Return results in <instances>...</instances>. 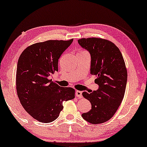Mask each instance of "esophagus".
I'll list each match as a JSON object with an SVG mask.
<instances>
[{"instance_id":"esophagus-1","label":"esophagus","mask_w":147,"mask_h":147,"mask_svg":"<svg viewBox=\"0 0 147 147\" xmlns=\"http://www.w3.org/2000/svg\"><path fill=\"white\" fill-rule=\"evenodd\" d=\"M76 95L77 96H78L79 98H82V91L77 90L76 92Z\"/></svg>"}]
</instances>
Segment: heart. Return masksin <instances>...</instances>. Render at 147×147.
Instances as JSON below:
<instances>
[{
  "mask_svg": "<svg viewBox=\"0 0 147 147\" xmlns=\"http://www.w3.org/2000/svg\"><path fill=\"white\" fill-rule=\"evenodd\" d=\"M86 51H81H81H79V53H81V52H85Z\"/></svg>",
  "mask_w": 147,
  "mask_h": 147,
  "instance_id": "b5f03b06",
  "label": "heart"
}]
</instances>
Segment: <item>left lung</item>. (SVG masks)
Here are the masks:
<instances>
[{
	"mask_svg": "<svg viewBox=\"0 0 147 147\" xmlns=\"http://www.w3.org/2000/svg\"><path fill=\"white\" fill-rule=\"evenodd\" d=\"M78 43L91 55L90 74L96 79L98 89L83 97L90 102L91 109L82 115L88 122L99 124L111 118L125 94L127 71L119 49L111 41L99 38H81Z\"/></svg>",
	"mask_w": 147,
	"mask_h": 147,
	"instance_id": "1",
	"label": "left lung"
}]
</instances>
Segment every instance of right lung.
Returning a JSON list of instances; mask_svg holds the SVG:
<instances>
[{
	"mask_svg": "<svg viewBox=\"0 0 147 147\" xmlns=\"http://www.w3.org/2000/svg\"><path fill=\"white\" fill-rule=\"evenodd\" d=\"M48 40L29 46L22 52L16 68V86L24 109L42 123L59 117L63 101L75 98L72 88H62L50 79L58 71V60L73 41Z\"/></svg>",
	"mask_w": 147,
	"mask_h": 147,
	"instance_id": "obj_1",
	"label": "right lung"
}]
</instances>
